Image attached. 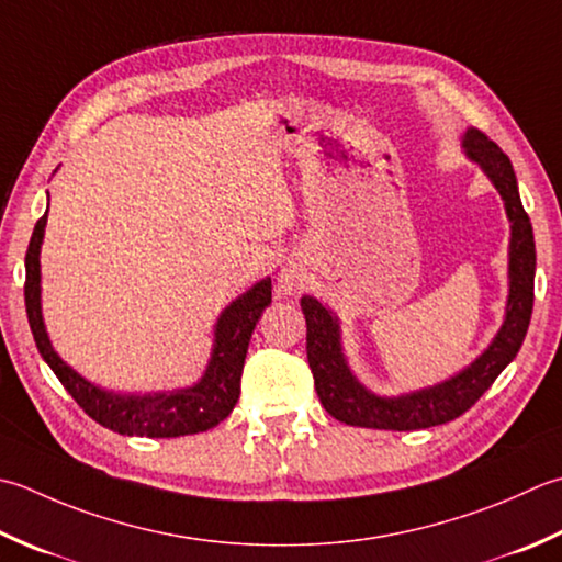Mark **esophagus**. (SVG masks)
<instances>
[{
    "instance_id": "34e87169",
    "label": "esophagus",
    "mask_w": 562,
    "mask_h": 562,
    "mask_svg": "<svg viewBox=\"0 0 562 562\" xmlns=\"http://www.w3.org/2000/svg\"><path fill=\"white\" fill-rule=\"evenodd\" d=\"M280 288H282L284 294H292V292L300 290L302 284H300V278H296L294 272H282L280 274Z\"/></svg>"
}]
</instances>
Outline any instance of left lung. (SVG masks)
<instances>
[{
    "instance_id": "1",
    "label": "left lung",
    "mask_w": 562,
    "mask_h": 562,
    "mask_svg": "<svg viewBox=\"0 0 562 562\" xmlns=\"http://www.w3.org/2000/svg\"><path fill=\"white\" fill-rule=\"evenodd\" d=\"M460 148H463L468 160L480 165V170L487 175L494 190L499 192L504 212L509 218V296L507 306H504V322L492 344L456 375L422 390L397 394V397H384V394L368 390L350 370L344 353V340H340L338 316L316 296L304 294L300 304L306 318V358H310L314 387L324 409L348 426L416 431V428L458 419L492 387L499 372L516 358L524 336L529 331L536 246L512 160L504 156L497 143L477 128L465 131Z\"/></svg>"
}]
</instances>
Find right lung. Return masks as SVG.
<instances>
[{
  "label": "right lung",
  "instance_id": "obj_1",
  "mask_svg": "<svg viewBox=\"0 0 562 562\" xmlns=\"http://www.w3.org/2000/svg\"><path fill=\"white\" fill-rule=\"evenodd\" d=\"M48 212L33 228L26 250V284L24 300L33 340L38 353L48 362L55 378L72 394L87 416L121 436L178 438L202 434L234 412L240 394V372L248 353V344L258 318L272 300L270 278H262L240 296H236L214 324V344L202 378L190 387L162 392H114L82 378L65 362L48 338L41 312V244L46 236Z\"/></svg>",
  "mask_w": 562,
  "mask_h": 562
}]
</instances>
